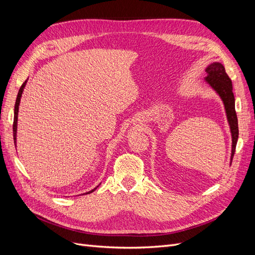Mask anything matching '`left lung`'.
<instances>
[{"label": "left lung", "mask_w": 255, "mask_h": 255, "mask_svg": "<svg viewBox=\"0 0 255 255\" xmlns=\"http://www.w3.org/2000/svg\"><path fill=\"white\" fill-rule=\"evenodd\" d=\"M207 76L206 83L217 92L221 98L227 113V118L230 125L231 134H232V154H231V163L233 160L236 143L238 139V121L235 112V98L233 94L232 81L226 72V69L220 63H213L205 69Z\"/></svg>", "instance_id": "obj_1"}]
</instances>
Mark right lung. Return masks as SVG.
I'll return each instance as SVG.
<instances>
[{
	"mask_svg": "<svg viewBox=\"0 0 255 255\" xmlns=\"http://www.w3.org/2000/svg\"><path fill=\"white\" fill-rule=\"evenodd\" d=\"M25 84H26V81L22 84V86L20 87L19 89V92H18V96H17V100H16V104H14V115H13V125H12V132H13V140H14V145H16V137H17V121H18V112H19V104H20V100H21V96H22V92H23V89H24L25 87ZM98 187V186H97ZM97 188L92 189L88 192H86V194H90V192H92L94 190H96Z\"/></svg>",
	"mask_w": 255,
	"mask_h": 255,
	"instance_id": "right-lung-1",
	"label": "right lung"
}]
</instances>
